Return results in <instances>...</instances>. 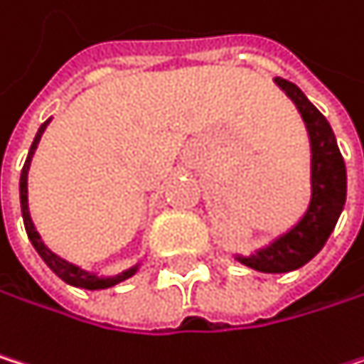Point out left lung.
Instances as JSON below:
<instances>
[{"label": "left lung", "instance_id": "8db88e82", "mask_svg": "<svg viewBox=\"0 0 364 364\" xmlns=\"http://www.w3.org/2000/svg\"><path fill=\"white\" fill-rule=\"evenodd\" d=\"M276 84L298 105L309 129L313 151V196L309 211L289 232L252 257H237L244 265L265 274H284L309 263L330 237L343 211L348 192L346 164L330 122L296 84L280 77H276Z\"/></svg>", "mask_w": 364, "mask_h": 364}]
</instances>
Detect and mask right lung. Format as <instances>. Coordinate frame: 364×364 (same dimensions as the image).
Here are the masks:
<instances>
[{
	"mask_svg": "<svg viewBox=\"0 0 364 364\" xmlns=\"http://www.w3.org/2000/svg\"><path fill=\"white\" fill-rule=\"evenodd\" d=\"M47 124H49V120L41 124L38 134H36V138H34V142H32L30 155H28V159H25V166H23V170H21L18 192H21V211H23L25 230H28V237H30L32 246L36 248V252L43 257V261H45V263L53 269V274H58L64 282L73 284V287H82V289H107V287H112V284H116V282L129 278L138 267H132V269H127V272H122V274H116V276H112V278H99V276H95V274H88V272H84V269H80V267H75V265L66 263V261L60 259L58 255H53V252L43 244L41 235L36 232V228H34V224H32V220H30V211H28V170H30L32 155H34V151H36V146H38V142H41V136H43V132H45V127H47Z\"/></svg>",
	"mask_w": 364,
	"mask_h": 364,
	"instance_id": "right-lung-1",
	"label": "right lung"
}]
</instances>
